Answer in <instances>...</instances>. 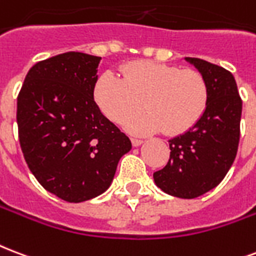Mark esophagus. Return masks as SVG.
<instances>
[{"label":"esophagus","mask_w":256,"mask_h":256,"mask_svg":"<svg viewBox=\"0 0 256 256\" xmlns=\"http://www.w3.org/2000/svg\"><path fill=\"white\" fill-rule=\"evenodd\" d=\"M132 144L134 148H136V146H140L142 144L141 140H138V138H132Z\"/></svg>","instance_id":"esophagus-1"}]
</instances>
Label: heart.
<instances>
[{
    "instance_id": "obj_1",
    "label": "heart",
    "mask_w": 256,
    "mask_h": 256,
    "mask_svg": "<svg viewBox=\"0 0 256 256\" xmlns=\"http://www.w3.org/2000/svg\"><path fill=\"white\" fill-rule=\"evenodd\" d=\"M120 74L122 79L111 72L99 76L94 86V100L116 124H126L142 104L145 112L128 124L132 134L162 130L168 136L184 134L206 112L210 90L200 72L136 60L124 66Z\"/></svg>"
}]
</instances>
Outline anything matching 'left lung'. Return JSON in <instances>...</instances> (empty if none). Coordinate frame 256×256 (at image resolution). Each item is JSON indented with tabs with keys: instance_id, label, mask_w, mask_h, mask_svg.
I'll use <instances>...</instances> for the list:
<instances>
[{
	"instance_id": "obj_1",
	"label": "left lung",
	"mask_w": 256,
	"mask_h": 256,
	"mask_svg": "<svg viewBox=\"0 0 256 256\" xmlns=\"http://www.w3.org/2000/svg\"><path fill=\"white\" fill-rule=\"evenodd\" d=\"M185 60L206 78L208 106L190 130L169 140L170 158L153 178L170 196L194 198L218 186L236 157L242 99L231 72L202 58Z\"/></svg>"
}]
</instances>
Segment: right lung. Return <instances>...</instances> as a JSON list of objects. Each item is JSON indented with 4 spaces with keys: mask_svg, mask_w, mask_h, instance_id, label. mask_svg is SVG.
Wrapping results in <instances>:
<instances>
[{
    "mask_svg": "<svg viewBox=\"0 0 256 256\" xmlns=\"http://www.w3.org/2000/svg\"><path fill=\"white\" fill-rule=\"evenodd\" d=\"M102 58L66 52L38 62L17 98L18 138L37 181L54 196L82 202L112 182L132 142L94 100Z\"/></svg>",
    "mask_w": 256,
    "mask_h": 256,
    "instance_id": "obj_1",
    "label": "right lung"
}]
</instances>
